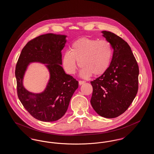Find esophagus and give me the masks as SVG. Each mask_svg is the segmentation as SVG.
Returning a JSON list of instances; mask_svg holds the SVG:
<instances>
[{
	"instance_id": "esophagus-1",
	"label": "esophagus",
	"mask_w": 154,
	"mask_h": 154,
	"mask_svg": "<svg viewBox=\"0 0 154 154\" xmlns=\"http://www.w3.org/2000/svg\"><path fill=\"white\" fill-rule=\"evenodd\" d=\"M79 84H80V85H82V84H84V83L85 82V81H79Z\"/></svg>"
}]
</instances>
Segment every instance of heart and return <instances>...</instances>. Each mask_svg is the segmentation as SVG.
<instances>
[{
  "label": "heart",
  "mask_w": 154,
  "mask_h": 154,
  "mask_svg": "<svg viewBox=\"0 0 154 154\" xmlns=\"http://www.w3.org/2000/svg\"><path fill=\"white\" fill-rule=\"evenodd\" d=\"M113 55L110 43L87 37L81 38L72 45L70 51H67L62 59V66L67 73L74 74L78 67H82L81 76L88 78L94 74L98 76L109 69Z\"/></svg>",
  "instance_id": "b5f03b06"
}]
</instances>
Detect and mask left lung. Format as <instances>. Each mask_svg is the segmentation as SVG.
Segmentation results:
<instances>
[{"instance_id": "1", "label": "left lung", "mask_w": 154, "mask_h": 154, "mask_svg": "<svg viewBox=\"0 0 154 154\" xmlns=\"http://www.w3.org/2000/svg\"><path fill=\"white\" fill-rule=\"evenodd\" d=\"M102 33L114 50L113 55L108 70L91 81L93 87L91 104L99 116L114 118L123 114L135 98L139 69L127 42L110 32Z\"/></svg>"}]
</instances>
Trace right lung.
Segmentation results:
<instances>
[{"label":"right lung","mask_w":154,"mask_h":154,"mask_svg":"<svg viewBox=\"0 0 154 154\" xmlns=\"http://www.w3.org/2000/svg\"><path fill=\"white\" fill-rule=\"evenodd\" d=\"M66 36L48 33L30 40L23 48L15 67L18 97L24 108L33 117L44 122H53L62 117L70 99L79 87V82L65 73L61 66V51ZM47 64L51 79L46 89L33 94L23 86V77L31 62Z\"/></svg>","instance_id":"right-lung-1"}]
</instances>
